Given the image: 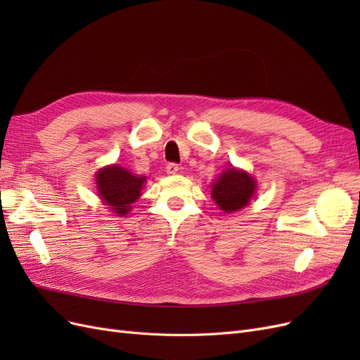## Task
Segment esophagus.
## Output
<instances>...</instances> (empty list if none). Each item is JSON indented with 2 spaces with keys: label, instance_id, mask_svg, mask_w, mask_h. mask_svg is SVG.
<instances>
[{
  "label": "esophagus",
  "instance_id": "34e87169",
  "mask_svg": "<svg viewBox=\"0 0 360 360\" xmlns=\"http://www.w3.org/2000/svg\"><path fill=\"white\" fill-rule=\"evenodd\" d=\"M177 172H179V165H177V163H168V165H167V174H169V176H176Z\"/></svg>",
  "mask_w": 360,
  "mask_h": 360
}]
</instances>
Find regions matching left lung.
I'll use <instances>...</instances> for the list:
<instances>
[{
  "label": "left lung",
  "instance_id": "8db88e82",
  "mask_svg": "<svg viewBox=\"0 0 360 360\" xmlns=\"http://www.w3.org/2000/svg\"><path fill=\"white\" fill-rule=\"evenodd\" d=\"M257 181L245 169L228 167L212 184V198L225 213L242 210L254 198Z\"/></svg>",
  "mask_w": 360,
  "mask_h": 360
}]
</instances>
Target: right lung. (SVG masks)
<instances>
[{"mask_svg":"<svg viewBox=\"0 0 360 360\" xmlns=\"http://www.w3.org/2000/svg\"><path fill=\"white\" fill-rule=\"evenodd\" d=\"M146 176H136L118 163L106 165L96 172L97 195L117 216H124L132 210V204L141 197Z\"/></svg>","mask_w":360,"mask_h":360,"instance_id":"obj_1","label":"right lung"}]
</instances>
